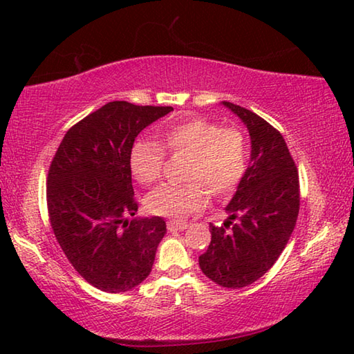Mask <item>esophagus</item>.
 <instances>
[{
    "mask_svg": "<svg viewBox=\"0 0 354 354\" xmlns=\"http://www.w3.org/2000/svg\"><path fill=\"white\" fill-rule=\"evenodd\" d=\"M187 223H183V221H176V220H170L167 221V227H169L170 231H184L187 230Z\"/></svg>",
    "mask_w": 354,
    "mask_h": 354,
    "instance_id": "1",
    "label": "esophagus"
}]
</instances>
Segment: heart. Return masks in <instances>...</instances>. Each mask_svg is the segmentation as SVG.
<instances>
[{
	"label": "heart",
	"mask_w": 354,
	"mask_h": 354,
	"mask_svg": "<svg viewBox=\"0 0 354 354\" xmlns=\"http://www.w3.org/2000/svg\"><path fill=\"white\" fill-rule=\"evenodd\" d=\"M159 140L171 154H189L185 184H164L145 198L151 214L184 218L205 207L209 190L230 195L248 165V143L241 129L221 128L205 118H187L159 129ZM164 151L158 143L139 139L131 147L129 167L142 185L158 183L164 170Z\"/></svg>",
	"instance_id": "b5f03b06"
}]
</instances>
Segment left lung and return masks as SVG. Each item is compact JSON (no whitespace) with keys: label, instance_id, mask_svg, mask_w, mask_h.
Masks as SVG:
<instances>
[{"label":"left lung","instance_id":"8db88e82","mask_svg":"<svg viewBox=\"0 0 354 354\" xmlns=\"http://www.w3.org/2000/svg\"><path fill=\"white\" fill-rule=\"evenodd\" d=\"M221 104L248 129L250 165L225 207L223 226L209 225L211 243L198 262L215 284L241 289L270 270L286 248L299 211V183L279 131L245 107Z\"/></svg>","mask_w":354,"mask_h":354}]
</instances>
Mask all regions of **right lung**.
Returning a JSON list of instances; mask_svg holds the SVG:
<instances>
[{"label": "right lung", "instance_id": "1", "mask_svg": "<svg viewBox=\"0 0 354 354\" xmlns=\"http://www.w3.org/2000/svg\"><path fill=\"white\" fill-rule=\"evenodd\" d=\"M170 106L111 101L82 118L59 145L48 173V214L71 266L97 289L128 292L153 268L164 218L136 217L129 153L136 137Z\"/></svg>", "mask_w": 354, "mask_h": 354}]
</instances>
